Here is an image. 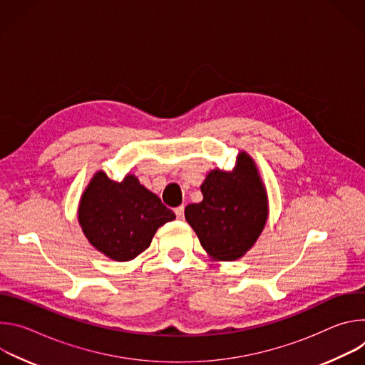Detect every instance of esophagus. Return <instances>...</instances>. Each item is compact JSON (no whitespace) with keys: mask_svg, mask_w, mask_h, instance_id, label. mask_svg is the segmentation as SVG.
Masks as SVG:
<instances>
[{"mask_svg":"<svg viewBox=\"0 0 365 365\" xmlns=\"http://www.w3.org/2000/svg\"><path fill=\"white\" fill-rule=\"evenodd\" d=\"M175 214L178 217V220H183V215H185V206L180 205L178 207H175Z\"/></svg>","mask_w":365,"mask_h":365,"instance_id":"obj_1","label":"esophagus"}]
</instances>
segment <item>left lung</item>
Returning <instances> with one entry per match:
<instances>
[{
  "label": "left lung",
  "mask_w": 365,
  "mask_h": 365,
  "mask_svg": "<svg viewBox=\"0 0 365 365\" xmlns=\"http://www.w3.org/2000/svg\"><path fill=\"white\" fill-rule=\"evenodd\" d=\"M203 200L185 218L215 262H235L252 248L269 218L267 189L251 155L241 150L232 170L214 169L200 185Z\"/></svg>",
  "instance_id": "1"
}]
</instances>
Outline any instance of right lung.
I'll list each match as a JSON object with an SVG mask.
<instances>
[{"label":"right lung","mask_w":365,"mask_h":365,"mask_svg":"<svg viewBox=\"0 0 365 365\" xmlns=\"http://www.w3.org/2000/svg\"><path fill=\"white\" fill-rule=\"evenodd\" d=\"M175 218L160 197L131 173L115 182L98 170L78 206V222L86 240L114 262L134 259L150 247L155 231Z\"/></svg>","instance_id":"right-lung-1"}]
</instances>
